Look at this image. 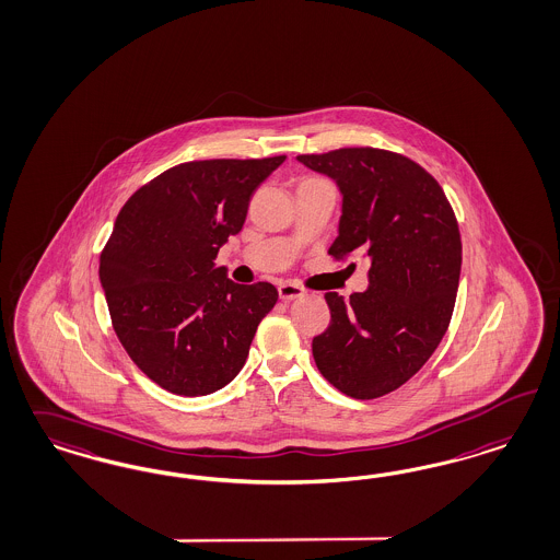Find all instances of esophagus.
<instances>
[{
    "label": "esophagus",
    "instance_id": "1",
    "mask_svg": "<svg viewBox=\"0 0 560 560\" xmlns=\"http://www.w3.org/2000/svg\"><path fill=\"white\" fill-rule=\"evenodd\" d=\"M279 298L281 300H285V302H290V300H295V298H302L306 291L304 288H300L298 283H290V281H285V283H279Z\"/></svg>",
    "mask_w": 560,
    "mask_h": 560
}]
</instances>
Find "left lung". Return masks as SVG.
<instances>
[{
	"label": "left lung",
	"instance_id": "8db88e82",
	"mask_svg": "<svg viewBox=\"0 0 560 560\" xmlns=\"http://www.w3.org/2000/svg\"><path fill=\"white\" fill-rule=\"evenodd\" d=\"M343 194L328 254L370 258L366 291L325 293L330 323L312 355L330 385L376 399L407 383L448 328L462 272V235L443 188L404 154L372 147L298 154Z\"/></svg>",
	"mask_w": 560,
	"mask_h": 560
}]
</instances>
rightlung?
Masks as SVG:
<instances>
[{"label": "right lung", "instance_id": "1", "mask_svg": "<svg viewBox=\"0 0 560 560\" xmlns=\"http://www.w3.org/2000/svg\"><path fill=\"white\" fill-rule=\"evenodd\" d=\"M285 154L179 163L138 188L117 214L98 279L119 343L153 383L184 397L232 383L277 304L267 281L214 269L242 230L254 190Z\"/></svg>", "mask_w": 560, "mask_h": 560}]
</instances>
